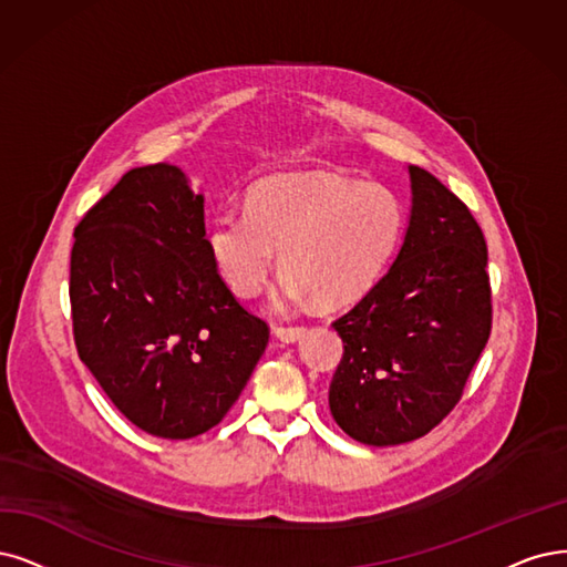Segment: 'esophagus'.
I'll list each match as a JSON object with an SVG mask.
<instances>
[{"label": "esophagus", "instance_id": "34e87169", "mask_svg": "<svg viewBox=\"0 0 567 567\" xmlns=\"http://www.w3.org/2000/svg\"><path fill=\"white\" fill-rule=\"evenodd\" d=\"M303 331L306 327L301 324H272V333H276V337L285 343H295L297 339L303 337Z\"/></svg>", "mask_w": 567, "mask_h": 567}]
</instances>
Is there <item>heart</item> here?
I'll return each instance as SVG.
<instances>
[{"instance_id":"obj_1","label":"heart","mask_w":567,"mask_h":567,"mask_svg":"<svg viewBox=\"0 0 567 567\" xmlns=\"http://www.w3.org/2000/svg\"><path fill=\"white\" fill-rule=\"evenodd\" d=\"M406 226L402 198L390 186L308 173L264 179L245 213H221L207 245L219 276L240 299L268 285L280 249L287 272L280 303L316 299L343 306L362 299L390 268Z\"/></svg>"}]
</instances>
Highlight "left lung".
<instances>
[{
    "mask_svg": "<svg viewBox=\"0 0 567 567\" xmlns=\"http://www.w3.org/2000/svg\"><path fill=\"white\" fill-rule=\"evenodd\" d=\"M404 245L369 295L331 322L343 358L329 385L339 427L369 446L432 432L463 400L493 327L484 230L434 175L409 165Z\"/></svg>",
    "mask_w": 567,
    "mask_h": 567,
    "instance_id": "8db88e82",
    "label": "left lung"
}]
</instances>
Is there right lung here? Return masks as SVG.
Listing matches in <instances>:
<instances>
[{
	"instance_id": "1",
	"label": "right lung",
	"mask_w": 567,
	"mask_h": 567,
	"mask_svg": "<svg viewBox=\"0 0 567 567\" xmlns=\"http://www.w3.org/2000/svg\"><path fill=\"white\" fill-rule=\"evenodd\" d=\"M70 303L81 362L163 439L219 425L270 337L219 276L203 196L163 163L133 167L76 224Z\"/></svg>"
}]
</instances>
